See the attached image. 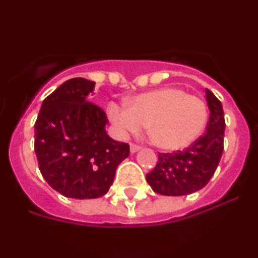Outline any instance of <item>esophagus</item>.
Instances as JSON below:
<instances>
[{"label":"esophagus","mask_w":258,"mask_h":258,"mask_svg":"<svg viewBox=\"0 0 258 258\" xmlns=\"http://www.w3.org/2000/svg\"><path fill=\"white\" fill-rule=\"evenodd\" d=\"M141 150V146L140 145H136V143H131V151L132 152H137Z\"/></svg>","instance_id":"obj_1"}]
</instances>
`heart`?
<instances>
[{
    "mask_svg": "<svg viewBox=\"0 0 258 258\" xmlns=\"http://www.w3.org/2000/svg\"><path fill=\"white\" fill-rule=\"evenodd\" d=\"M109 117L120 136L138 134L149 125V137L159 149L177 151L190 146L208 122L202 98L181 88H161L133 98L126 106L111 104Z\"/></svg>",
    "mask_w": 258,
    "mask_h": 258,
    "instance_id": "heart-1",
    "label": "heart"
}]
</instances>
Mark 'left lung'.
I'll return each instance as SVG.
<instances>
[{
  "label": "left lung",
  "mask_w": 258,
  "mask_h": 258,
  "mask_svg": "<svg viewBox=\"0 0 258 258\" xmlns=\"http://www.w3.org/2000/svg\"><path fill=\"white\" fill-rule=\"evenodd\" d=\"M209 121L204 136L183 151L159 154L156 166L146 179L152 190L166 197H182L206 186L217 169L223 151L225 116L217 97L207 89Z\"/></svg>",
  "instance_id": "1"
}]
</instances>
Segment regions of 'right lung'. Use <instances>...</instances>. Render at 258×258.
<instances>
[{"label": "right lung", "mask_w": 258, "mask_h": 258, "mask_svg": "<svg viewBox=\"0 0 258 258\" xmlns=\"http://www.w3.org/2000/svg\"><path fill=\"white\" fill-rule=\"evenodd\" d=\"M94 81L71 79L42 102L35 122V152L45 181L72 199H95L108 192L116 168L129 156V145L104 131L103 109L88 101Z\"/></svg>", "instance_id": "1"}]
</instances>
